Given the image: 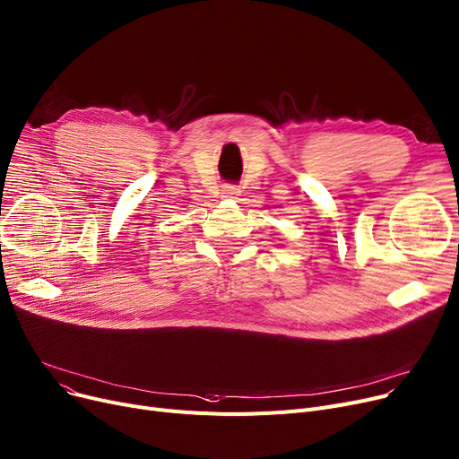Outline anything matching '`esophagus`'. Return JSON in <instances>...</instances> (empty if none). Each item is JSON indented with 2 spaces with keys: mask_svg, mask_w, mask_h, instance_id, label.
<instances>
[{
  "mask_svg": "<svg viewBox=\"0 0 459 459\" xmlns=\"http://www.w3.org/2000/svg\"><path fill=\"white\" fill-rule=\"evenodd\" d=\"M238 195H239V187H238V186L229 184V186L223 187V197H227V199H236Z\"/></svg>",
  "mask_w": 459,
  "mask_h": 459,
  "instance_id": "obj_1",
  "label": "esophagus"
}]
</instances>
